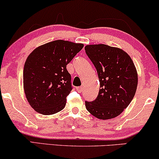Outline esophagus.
Segmentation results:
<instances>
[{"label":"esophagus","mask_w":159,"mask_h":159,"mask_svg":"<svg viewBox=\"0 0 159 159\" xmlns=\"http://www.w3.org/2000/svg\"><path fill=\"white\" fill-rule=\"evenodd\" d=\"M76 91H77L78 92H79V93H81V92L83 91V87H76Z\"/></svg>","instance_id":"obj_1"}]
</instances>
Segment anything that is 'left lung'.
<instances>
[{"label":"left lung","mask_w":159,"mask_h":159,"mask_svg":"<svg viewBox=\"0 0 159 159\" xmlns=\"http://www.w3.org/2000/svg\"><path fill=\"white\" fill-rule=\"evenodd\" d=\"M85 53L97 69L99 91L93 101H85L87 111L99 119L114 118L134 99L138 75L130 57L105 44L88 45Z\"/></svg>","instance_id":"8db88e82"}]
</instances>
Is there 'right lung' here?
Returning <instances> with one entry per match:
<instances>
[{
    "label": "right lung",
    "mask_w": 159,
    "mask_h": 159,
    "mask_svg": "<svg viewBox=\"0 0 159 159\" xmlns=\"http://www.w3.org/2000/svg\"><path fill=\"white\" fill-rule=\"evenodd\" d=\"M83 46L54 40L29 54L23 68V87L27 100L37 112L52 115L64 108L66 97L73 89L66 66Z\"/></svg>",
    "instance_id": "obj_1"
}]
</instances>
